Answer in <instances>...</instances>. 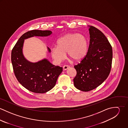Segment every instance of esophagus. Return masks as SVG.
Instances as JSON below:
<instances>
[{"label":"esophagus","instance_id":"esophagus-1","mask_svg":"<svg viewBox=\"0 0 128 128\" xmlns=\"http://www.w3.org/2000/svg\"><path fill=\"white\" fill-rule=\"evenodd\" d=\"M69 68H70V66H68L64 65V66H63V70H67Z\"/></svg>","mask_w":128,"mask_h":128}]
</instances>
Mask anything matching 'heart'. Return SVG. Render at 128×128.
Masks as SVG:
<instances>
[{
    "mask_svg": "<svg viewBox=\"0 0 128 128\" xmlns=\"http://www.w3.org/2000/svg\"><path fill=\"white\" fill-rule=\"evenodd\" d=\"M58 47L51 48V53L55 61L60 63L68 56L75 61L82 60L87 52V42L79 34H68L60 38L57 42Z\"/></svg>",
    "mask_w": 128,
    "mask_h": 128,
    "instance_id": "b5f03b06",
    "label": "heart"
}]
</instances>
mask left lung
<instances>
[{
    "label": "left lung",
    "mask_w": 128,
    "mask_h": 128,
    "mask_svg": "<svg viewBox=\"0 0 128 128\" xmlns=\"http://www.w3.org/2000/svg\"><path fill=\"white\" fill-rule=\"evenodd\" d=\"M88 26L90 39L87 53L74 66L77 72L74 86L84 92L96 88L106 79L112 60V48L108 38L96 28Z\"/></svg>",
    "instance_id": "obj_1"
}]
</instances>
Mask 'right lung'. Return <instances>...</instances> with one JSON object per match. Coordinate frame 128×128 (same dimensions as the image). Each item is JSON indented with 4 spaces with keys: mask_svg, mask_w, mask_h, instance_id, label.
I'll return each instance as SVG.
<instances>
[{
    "mask_svg": "<svg viewBox=\"0 0 128 128\" xmlns=\"http://www.w3.org/2000/svg\"><path fill=\"white\" fill-rule=\"evenodd\" d=\"M50 30H32L22 34L13 47L11 61L15 75L25 88L36 93H45L51 90L62 71V68L55 66L45 58L37 62L26 60L22 54L24 40L31 37L47 36ZM49 52L50 49L48 47Z\"/></svg>",
    "mask_w": 128,
    "mask_h": 128,
    "instance_id": "obj_1",
    "label": "right lung"
}]
</instances>
